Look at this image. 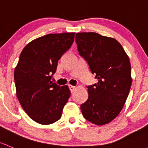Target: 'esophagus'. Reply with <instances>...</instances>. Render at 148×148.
<instances>
[{
	"label": "esophagus",
	"instance_id": "esophagus-1",
	"mask_svg": "<svg viewBox=\"0 0 148 148\" xmlns=\"http://www.w3.org/2000/svg\"><path fill=\"white\" fill-rule=\"evenodd\" d=\"M69 88H70V91H71V93L74 92V90H75L76 87L74 86H71V85H69Z\"/></svg>",
	"mask_w": 148,
	"mask_h": 148
}]
</instances>
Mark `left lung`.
<instances>
[{"instance_id":"8db88e82","label":"left lung","mask_w":148,"mask_h":148,"mask_svg":"<svg viewBox=\"0 0 148 148\" xmlns=\"http://www.w3.org/2000/svg\"><path fill=\"white\" fill-rule=\"evenodd\" d=\"M79 54L88 62L98 83L88 86V98L81 105L84 117L105 125L123 109L132 84L128 56L116 39L96 32L76 34Z\"/></svg>"}]
</instances>
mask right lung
Segmentation results:
<instances>
[{
    "label": "right lung",
    "instance_id": "add662e5",
    "mask_svg": "<svg viewBox=\"0 0 148 148\" xmlns=\"http://www.w3.org/2000/svg\"><path fill=\"white\" fill-rule=\"evenodd\" d=\"M74 32L48 34L28 43L14 71L16 94L31 119L49 125L60 119L71 92L51 81L57 63L74 42Z\"/></svg>",
    "mask_w": 148,
    "mask_h": 148
}]
</instances>
